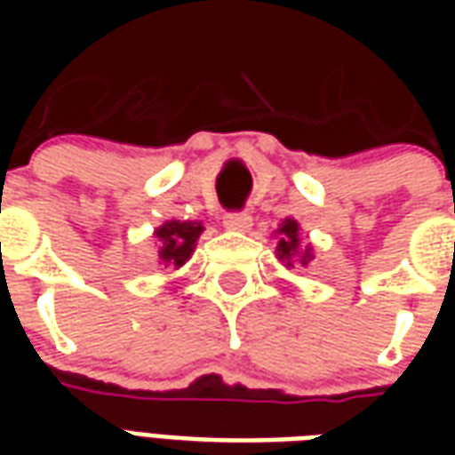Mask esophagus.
Segmentation results:
<instances>
[{
	"mask_svg": "<svg viewBox=\"0 0 455 455\" xmlns=\"http://www.w3.org/2000/svg\"><path fill=\"white\" fill-rule=\"evenodd\" d=\"M224 227L231 231H248L251 227V214L248 212H231L224 217Z\"/></svg>",
	"mask_w": 455,
	"mask_h": 455,
	"instance_id": "34e87169",
	"label": "esophagus"
}]
</instances>
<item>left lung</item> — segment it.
Segmentation results:
<instances>
[{
	"instance_id": "left-lung-1",
	"label": "left lung",
	"mask_w": 455,
	"mask_h": 455,
	"mask_svg": "<svg viewBox=\"0 0 455 455\" xmlns=\"http://www.w3.org/2000/svg\"><path fill=\"white\" fill-rule=\"evenodd\" d=\"M277 236H280V241H277V258L283 263H287V266H292V260L297 256L302 260V266H307L315 258L309 246H305V251L299 248V224H297L295 219H285L280 224V228H277Z\"/></svg>"
}]
</instances>
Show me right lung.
Returning <instances> with one entry per match:
<instances>
[{"label":"right lung","instance_id":"1","mask_svg":"<svg viewBox=\"0 0 455 455\" xmlns=\"http://www.w3.org/2000/svg\"><path fill=\"white\" fill-rule=\"evenodd\" d=\"M204 231V227L199 221H165L163 227L156 228V238L160 241L158 256L165 266H185V260H189L192 251L197 246L199 234Z\"/></svg>","mask_w":455,"mask_h":455}]
</instances>
